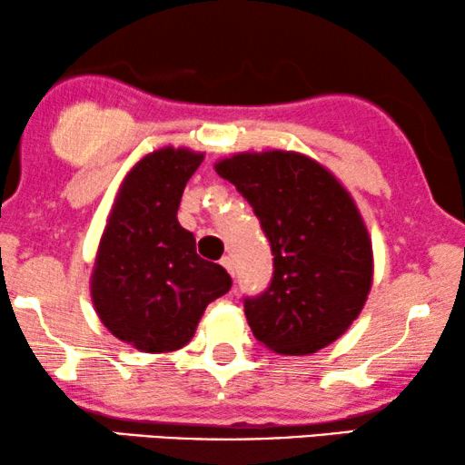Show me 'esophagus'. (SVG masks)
<instances>
[{
	"mask_svg": "<svg viewBox=\"0 0 465 465\" xmlns=\"http://www.w3.org/2000/svg\"><path fill=\"white\" fill-rule=\"evenodd\" d=\"M220 264H222V266H224V269H226L228 272H231V275L234 277V262H232V258H228V256H224V258H222V260H220Z\"/></svg>",
	"mask_w": 465,
	"mask_h": 465,
	"instance_id": "34e87169",
	"label": "esophagus"
}]
</instances>
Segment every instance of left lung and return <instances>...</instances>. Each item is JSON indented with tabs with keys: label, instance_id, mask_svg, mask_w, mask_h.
<instances>
[{
	"label": "left lung",
	"instance_id": "left-lung-1",
	"mask_svg": "<svg viewBox=\"0 0 465 465\" xmlns=\"http://www.w3.org/2000/svg\"><path fill=\"white\" fill-rule=\"evenodd\" d=\"M215 171L253 207L275 256L269 290L245 298L253 336L282 355L328 347L372 288V241L351 194L301 152H239Z\"/></svg>",
	"mask_w": 465,
	"mask_h": 465
}]
</instances>
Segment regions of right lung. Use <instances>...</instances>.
Returning a JSON list of instances; mask_svg holds the SVG:
<instances>
[{
    "instance_id": "1",
    "label": "right lung",
    "mask_w": 465,
    "mask_h": 465,
    "mask_svg": "<svg viewBox=\"0 0 465 465\" xmlns=\"http://www.w3.org/2000/svg\"><path fill=\"white\" fill-rule=\"evenodd\" d=\"M205 154L163 145L139 158L120 183L91 275L99 320L143 353L188 345L207 304L231 290V275L196 253L177 222L183 188Z\"/></svg>"
}]
</instances>
